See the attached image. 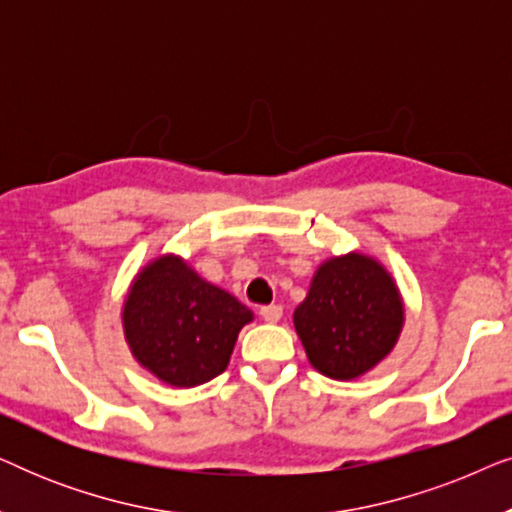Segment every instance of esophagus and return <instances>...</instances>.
I'll return each mask as SVG.
<instances>
[{
	"instance_id": "1",
	"label": "esophagus",
	"mask_w": 512,
	"mask_h": 512,
	"mask_svg": "<svg viewBox=\"0 0 512 512\" xmlns=\"http://www.w3.org/2000/svg\"><path fill=\"white\" fill-rule=\"evenodd\" d=\"M261 317H263V321H268V324H277V321L282 319V305L261 307Z\"/></svg>"
}]
</instances>
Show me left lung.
Instances as JSON below:
<instances>
[{"label": "left lung", "mask_w": 512, "mask_h": 512, "mask_svg": "<svg viewBox=\"0 0 512 512\" xmlns=\"http://www.w3.org/2000/svg\"><path fill=\"white\" fill-rule=\"evenodd\" d=\"M405 324L391 272L373 256L349 251L314 272L293 326L312 368L331 380H356L387 359Z\"/></svg>", "instance_id": "left-lung-1"}]
</instances>
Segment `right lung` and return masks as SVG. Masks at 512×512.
Masks as SVG:
<instances>
[{"label": "right lung", "mask_w": 512, "mask_h": 512, "mask_svg": "<svg viewBox=\"0 0 512 512\" xmlns=\"http://www.w3.org/2000/svg\"><path fill=\"white\" fill-rule=\"evenodd\" d=\"M121 319L139 366L170 387L191 389L228 368L237 335L254 312L181 256L163 254L132 279Z\"/></svg>", "instance_id": "1"}]
</instances>
